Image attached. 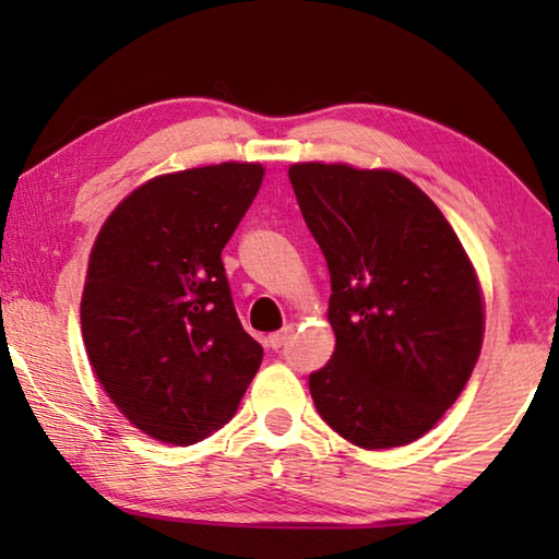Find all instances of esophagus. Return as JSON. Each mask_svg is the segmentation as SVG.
I'll list each match as a JSON object with an SVG mask.
<instances>
[{"mask_svg":"<svg viewBox=\"0 0 559 559\" xmlns=\"http://www.w3.org/2000/svg\"><path fill=\"white\" fill-rule=\"evenodd\" d=\"M290 333H293V328H283V330H278V333H271V335H269V345H271L273 349L283 347V345H286V340L290 337Z\"/></svg>","mask_w":559,"mask_h":559,"instance_id":"esophagus-1","label":"esophagus"}]
</instances>
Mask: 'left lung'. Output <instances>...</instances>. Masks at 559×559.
<instances>
[{"mask_svg":"<svg viewBox=\"0 0 559 559\" xmlns=\"http://www.w3.org/2000/svg\"><path fill=\"white\" fill-rule=\"evenodd\" d=\"M330 271L333 359L316 409L359 449L406 447L459 400L484 345L478 273L447 216L394 169L288 167Z\"/></svg>","mask_w":559,"mask_h":559,"instance_id":"8db88e82","label":"left lung"}]
</instances>
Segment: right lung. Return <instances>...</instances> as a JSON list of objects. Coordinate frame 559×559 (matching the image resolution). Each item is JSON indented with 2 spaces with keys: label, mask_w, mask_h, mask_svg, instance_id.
Masks as SVG:
<instances>
[{
  "label": "right lung",
  "mask_w": 559,
  "mask_h": 559,
  "mask_svg": "<svg viewBox=\"0 0 559 559\" xmlns=\"http://www.w3.org/2000/svg\"><path fill=\"white\" fill-rule=\"evenodd\" d=\"M266 169L219 163L147 179L103 222L88 257L81 333L120 414L175 447L239 406L263 349L234 310L222 249Z\"/></svg>",
  "instance_id": "obj_1"
}]
</instances>
